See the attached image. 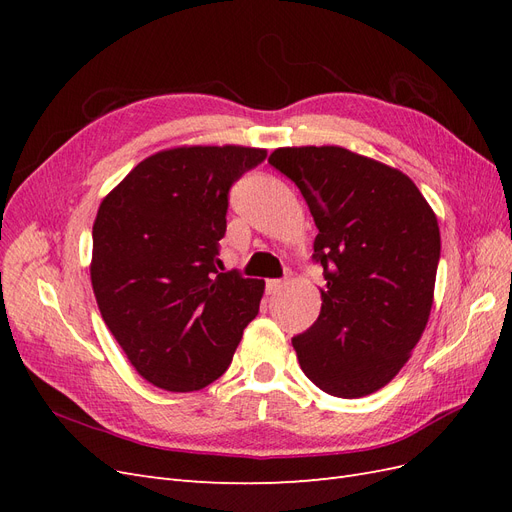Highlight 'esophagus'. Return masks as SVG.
Instances as JSON below:
<instances>
[{"label":"esophagus","instance_id":"esophagus-1","mask_svg":"<svg viewBox=\"0 0 512 512\" xmlns=\"http://www.w3.org/2000/svg\"><path fill=\"white\" fill-rule=\"evenodd\" d=\"M284 286V282L282 280H269L267 282V290H269V294H275L277 290H280Z\"/></svg>","mask_w":512,"mask_h":512}]
</instances>
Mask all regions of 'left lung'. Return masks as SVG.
I'll return each mask as SVG.
<instances>
[{
	"instance_id": "1",
	"label": "left lung",
	"mask_w": 512,
	"mask_h": 512,
	"mask_svg": "<svg viewBox=\"0 0 512 512\" xmlns=\"http://www.w3.org/2000/svg\"><path fill=\"white\" fill-rule=\"evenodd\" d=\"M269 164L301 190L324 269L318 320L292 337L303 374L356 399L389 384L421 339L433 303L440 228L399 170L344 147L275 149Z\"/></svg>"
}]
</instances>
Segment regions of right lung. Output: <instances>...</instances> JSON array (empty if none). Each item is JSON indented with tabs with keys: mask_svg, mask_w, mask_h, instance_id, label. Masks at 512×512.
<instances>
[{
	"mask_svg": "<svg viewBox=\"0 0 512 512\" xmlns=\"http://www.w3.org/2000/svg\"><path fill=\"white\" fill-rule=\"evenodd\" d=\"M265 149L177 147L143 160L94 222L91 286L106 327L147 382L205 389L228 369L265 282L218 271L228 192Z\"/></svg>",
	"mask_w": 512,
	"mask_h": 512,
	"instance_id": "add662e5",
	"label": "right lung"
}]
</instances>
